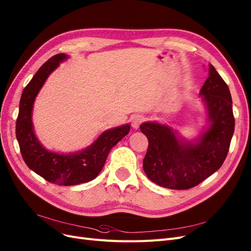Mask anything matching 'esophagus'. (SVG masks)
I'll use <instances>...</instances> for the list:
<instances>
[{
    "mask_svg": "<svg viewBox=\"0 0 251 251\" xmlns=\"http://www.w3.org/2000/svg\"><path fill=\"white\" fill-rule=\"evenodd\" d=\"M143 120H144L143 116H141V115H135L132 118V126H133V128L137 129L140 126V125L143 123Z\"/></svg>",
    "mask_w": 251,
    "mask_h": 251,
    "instance_id": "1",
    "label": "esophagus"
}]
</instances>
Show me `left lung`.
<instances>
[{"label": "left lung", "instance_id": "8db88e82", "mask_svg": "<svg viewBox=\"0 0 251 251\" xmlns=\"http://www.w3.org/2000/svg\"><path fill=\"white\" fill-rule=\"evenodd\" d=\"M201 88L208 110L209 128L198 143L181 142L168 126L145 123L140 129L148 138L143 169L152 182L170 189L197 186L222 167L235 129L233 102L227 84L214 67Z\"/></svg>", "mask_w": 251, "mask_h": 251}]
</instances>
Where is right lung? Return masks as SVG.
<instances>
[{"label":"right lung","mask_w":251,"mask_h":251,"mask_svg":"<svg viewBox=\"0 0 251 251\" xmlns=\"http://www.w3.org/2000/svg\"><path fill=\"white\" fill-rule=\"evenodd\" d=\"M68 57L58 53L44 63L25 87L16 119V138L27 167L47 181L57 185H77L95 179L105 165L111 148L129 132V126L108 129L88 148L77 153L58 154L45 149L33 131L32 110L35 98L45 80L62 61Z\"/></svg>","instance_id":"obj_1"}]
</instances>
